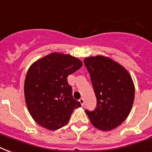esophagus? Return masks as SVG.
Segmentation results:
<instances>
[{"mask_svg": "<svg viewBox=\"0 0 152 152\" xmlns=\"http://www.w3.org/2000/svg\"><path fill=\"white\" fill-rule=\"evenodd\" d=\"M79 101H80V102L81 105H82V106H83V104H84V99H83V98H80V100H79Z\"/></svg>", "mask_w": 152, "mask_h": 152, "instance_id": "obj_1", "label": "esophagus"}]
</instances>
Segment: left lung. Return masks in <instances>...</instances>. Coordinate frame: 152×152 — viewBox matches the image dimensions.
Here are the masks:
<instances>
[{"label":"left lung","instance_id":"8db88e82","mask_svg":"<svg viewBox=\"0 0 152 152\" xmlns=\"http://www.w3.org/2000/svg\"><path fill=\"white\" fill-rule=\"evenodd\" d=\"M84 64L90 74L97 104L85 110L91 122L102 131L115 129L126 119L135 96L134 84L127 70L110 58L87 57Z\"/></svg>","mask_w":152,"mask_h":152}]
</instances>
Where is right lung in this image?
<instances>
[{"label":"right lung","mask_w":152,"mask_h":152,"mask_svg":"<svg viewBox=\"0 0 152 152\" xmlns=\"http://www.w3.org/2000/svg\"><path fill=\"white\" fill-rule=\"evenodd\" d=\"M82 64L71 55L53 53L30 67L24 83L25 101L39 125L50 130L58 129L69 122L74 110L81 106L72 97L67 77Z\"/></svg>","instance_id":"1"}]
</instances>
